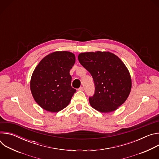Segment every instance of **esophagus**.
I'll return each mask as SVG.
<instances>
[{
  "mask_svg": "<svg viewBox=\"0 0 159 159\" xmlns=\"http://www.w3.org/2000/svg\"><path fill=\"white\" fill-rule=\"evenodd\" d=\"M84 87H80L79 89V90H80V91H83V90H84Z\"/></svg>",
  "mask_w": 159,
  "mask_h": 159,
  "instance_id": "obj_1",
  "label": "esophagus"
}]
</instances>
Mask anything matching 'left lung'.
I'll use <instances>...</instances> for the list:
<instances>
[{"label":"left lung","mask_w":159,"mask_h":159,"mask_svg":"<svg viewBox=\"0 0 159 159\" xmlns=\"http://www.w3.org/2000/svg\"><path fill=\"white\" fill-rule=\"evenodd\" d=\"M80 63L91 74L95 85L89 102L96 110L109 112L116 110L128 98L131 79L123 62L110 52L82 53Z\"/></svg>","instance_id":"left-lung-1"}]
</instances>
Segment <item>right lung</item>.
I'll use <instances>...</instances> for the list:
<instances>
[{
	"instance_id": "1",
	"label": "right lung",
	"mask_w": 159,
	"mask_h": 159,
	"mask_svg": "<svg viewBox=\"0 0 159 159\" xmlns=\"http://www.w3.org/2000/svg\"><path fill=\"white\" fill-rule=\"evenodd\" d=\"M74 53L55 52L43 58L33 73L30 88L35 101L44 110L56 112L69 105L76 89L71 86L70 70Z\"/></svg>"
}]
</instances>
